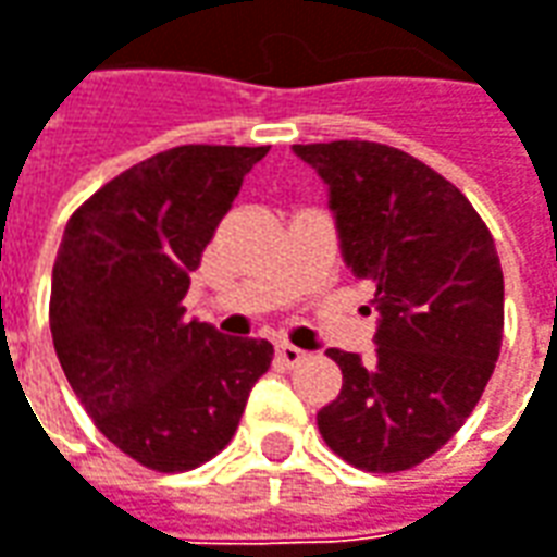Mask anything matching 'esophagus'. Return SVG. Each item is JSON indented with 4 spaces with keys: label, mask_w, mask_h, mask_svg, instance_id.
<instances>
[{
    "label": "esophagus",
    "mask_w": 557,
    "mask_h": 557,
    "mask_svg": "<svg viewBox=\"0 0 557 557\" xmlns=\"http://www.w3.org/2000/svg\"><path fill=\"white\" fill-rule=\"evenodd\" d=\"M277 359L283 366H298L301 359H305V350H298L295 344L289 342H280L277 344Z\"/></svg>",
    "instance_id": "esophagus-1"
}]
</instances>
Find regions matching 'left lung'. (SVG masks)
<instances>
[{
  "instance_id": "left-lung-1",
  "label": "left lung",
  "mask_w": 557,
  "mask_h": 557,
  "mask_svg": "<svg viewBox=\"0 0 557 557\" xmlns=\"http://www.w3.org/2000/svg\"><path fill=\"white\" fill-rule=\"evenodd\" d=\"M329 185L342 256L374 286V366L338 347L342 393L317 426L366 472L423 463L482 399L503 342V271L467 195L408 151L366 143L293 146Z\"/></svg>"
}]
</instances>
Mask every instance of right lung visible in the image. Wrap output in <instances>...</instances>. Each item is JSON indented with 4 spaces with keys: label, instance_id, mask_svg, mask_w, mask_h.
<instances>
[{
    "label": "right lung",
    "instance_id": "add662e5",
    "mask_svg": "<svg viewBox=\"0 0 557 557\" xmlns=\"http://www.w3.org/2000/svg\"><path fill=\"white\" fill-rule=\"evenodd\" d=\"M268 146H176L124 170L66 222L51 335L97 430L158 472L222 451L274 347L185 320L183 298Z\"/></svg>",
    "mask_w": 557,
    "mask_h": 557
}]
</instances>
